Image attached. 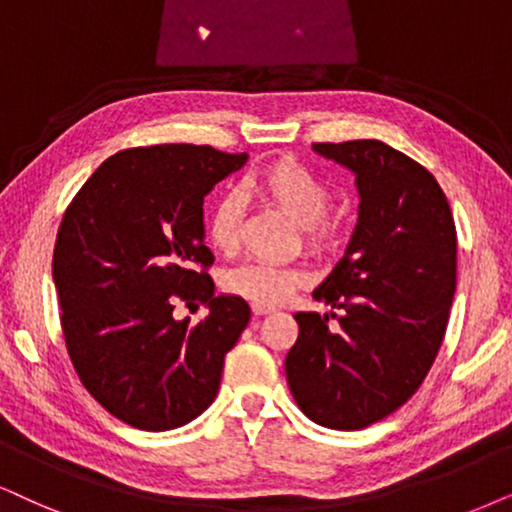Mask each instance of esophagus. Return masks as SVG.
I'll use <instances>...</instances> for the list:
<instances>
[{
	"instance_id": "obj_1",
	"label": "esophagus",
	"mask_w": 512,
	"mask_h": 512,
	"mask_svg": "<svg viewBox=\"0 0 512 512\" xmlns=\"http://www.w3.org/2000/svg\"><path fill=\"white\" fill-rule=\"evenodd\" d=\"M250 307H252V314H255V316H264V314L274 312V309H276V307H271V304H260V302H252Z\"/></svg>"
}]
</instances>
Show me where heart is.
Masks as SVG:
<instances>
[{
    "label": "heart",
    "mask_w": 512,
    "mask_h": 512,
    "mask_svg": "<svg viewBox=\"0 0 512 512\" xmlns=\"http://www.w3.org/2000/svg\"><path fill=\"white\" fill-rule=\"evenodd\" d=\"M250 193H255L262 203L283 212L288 219L300 226L302 245L314 255H333L340 250L342 222L328 215L331 189L319 174L297 163L293 158H276L271 163L257 167L245 179ZM243 208L236 196H222L210 210L205 234L215 250L224 255H234L241 245ZM312 281L307 269L283 267V264L248 262L226 271L224 290L243 300L260 304L286 302L297 288H304Z\"/></svg>",
    "instance_id": "b5f03b06"
}]
</instances>
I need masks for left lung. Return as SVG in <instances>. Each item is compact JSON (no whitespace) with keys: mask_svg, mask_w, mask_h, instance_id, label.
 <instances>
[{"mask_svg":"<svg viewBox=\"0 0 512 512\" xmlns=\"http://www.w3.org/2000/svg\"><path fill=\"white\" fill-rule=\"evenodd\" d=\"M357 174L359 224L314 290L331 314L297 312L286 378L307 418L361 430L406 404L435 364L456 293V224L442 186L375 139L314 144Z\"/></svg>","mask_w":512,"mask_h":512,"instance_id":"obj_1","label":"left lung"}]
</instances>
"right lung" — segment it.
<instances>
[{
	"instance_id": "obj_1",
	"label": "right lung",
	"mask_w": 512,
	"mask_h": 512,
	"mask_svg": "<svg viewBox=\"0 0 512 512\" xmlns=\"http://www.w3.org/2000/svg\"><path fill=\"white\" fill-rule=\"evenodd\" d=\"M245 160L193 144L125 148L63 212L51 276L68 357L84 390L132 428L172 430L208 409L248 326L243 297H215L203 243V198ZM177 301L211 314L177 322Z\"/></svg>"
}]
</instances>
